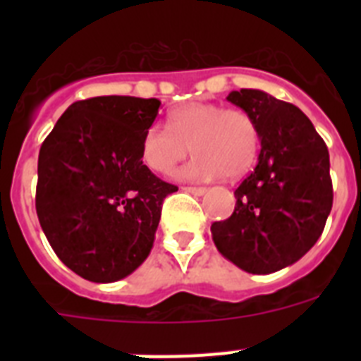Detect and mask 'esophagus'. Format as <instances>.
Instances as JSON below:
<instances>
[{
    "label": "esophagus",
    "instance_id": "1",
    "mask_svg": "<svg viewBox=\"0 0 361 361\" xmlns=\"http://www.w3.org/2000/svg\"><path fill=\"white\" fill-rule=\"evenodd\" d=\"M183 190L188 191V193H193V195H204V193H206V188H197V186H184Z\"/></svg>",
    "mask_w": 361,
    "mask_h": 361
}]
</instances>
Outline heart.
Returning a JSON list of instances; mask_svg holds the SVG:
<instances>
[{
    "instance_id": "heart-1",
    "label": "heart",
    "mask_w": 361,
    "mask_h": 361,
    "mask_svg": "<svg viewBox=\"0 0 361 361\" xmlns=\"http://www.w3.org/2000/svg\"><path fill=\"white\" fill-rule=\"evenodd\" d=\"M145 132L142 162L155 173L168 175L193 149L197 157L177 173L184 180L238 178L257 162L260 130L250 111L215 103H190Z\"/></svg>"
}]
</instances>
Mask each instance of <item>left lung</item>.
<instances>
[{"mask_svg":"<svg viewBox=\"0 0 361 361\" xmlns=\"http://www.w3.org/2000/svg\"><path fill=\"white\" fill-rule=\"evenodd\" d=\"M228 101L260 130L258 164L235 190L233 215L212 224L216 250L253 275L291 266L317 244L333 208L329 152L304 111L262 90Z\"/></svg>","mask_w":361,"mask_h":361,"instance_id":"8db88e82","label":"left lung"}]
</instances>
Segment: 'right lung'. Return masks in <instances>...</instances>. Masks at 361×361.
I'll use <instances>...</instances> for the list:
<instances>
[{
    "label": "right lung",
    "mask_w": 361,
    "mask_h": 361,
    "mask_svg": "<svg viewBox=\"0 0 361 361\" xmlns=\"http://www.w3.org/2000/svg\"><path fill=\"white\" fill-rule=\"evenodd\" d=\"M159 99L101 95L70 104L37 161L36 212L63 264L85 280L117 282L152 251L162 202L178 188L142 164Z\"/></svg>",
    "instance_id": "1"
}]
</instances>
